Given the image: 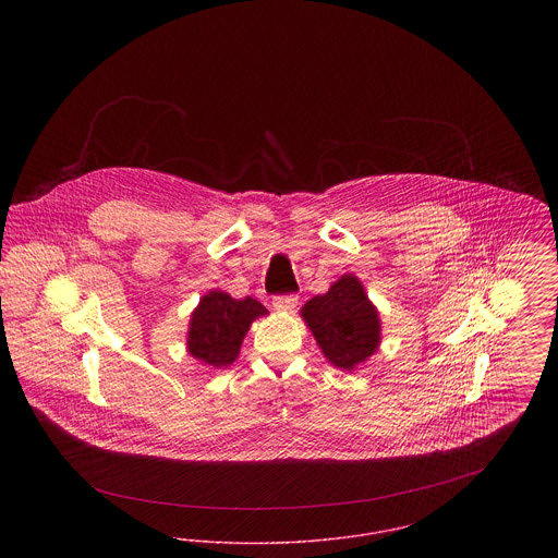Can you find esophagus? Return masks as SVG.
<instances>
[{
	"label": "esophagus",
	"instance_id": "esophagus-1",
	"mask_svg": "<svg viewBox=\"0 0 558 558\" xmlns=\"http://www.w3.org/2000/svg\"><path fill=\"white\" fill-rule=\"evenodd\" d=\"M296 296L294 294H278V296H274L271 299V305H274V310H278V312H292L294 307H296Z\"/></svg>",
	"mask_w": 558,
	"mask_h": 558
}]
</instances>
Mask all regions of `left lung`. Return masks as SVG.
<instances>
[{"instance_id":"8db88e82","label":"left lung","mask_w":558,"mask_h":558,"mask_svg":"<svg viewBox=\"0 0 558 558\" xmlns=\"http://www.w3.org/2000/svg\"><path fill=\"white\" fill-rule=\"evenodd\" d=\"M301 316L328 362L343 371L366 362L380 341L378 314L355 276L345 274L330 291L310 299Z\"/></svg>"}]
</instances>
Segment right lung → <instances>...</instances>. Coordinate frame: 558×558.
<instances>
[{"label":"right lung","mask_w":558,"mask_h":558,"mask_svg":"<svg viewBox=\"0 0 558 558\" xmlns=\"http://www.w3.org/2000/svg\"><path fill=\"white\" fill-rule=\"evenodd\" d=\"M267 310L253 296L232 299L228 292L211 291L201 299L187 330V351L215 368L236 360L244 335L253 319Z\"/></svg>","instance_id":"1"}]
</instances>
